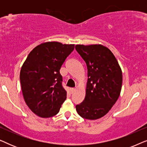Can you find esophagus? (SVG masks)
<instances>
[{
    "label": "esophagus",
    "instance_id": "34e87169",
    "mask_svg": "<svg viewBox=\"0 0 147 147\" xmlns=\"http://www.w3.org/2000/svg\"><path fill=\"white\" fill-rule=\"evenodd\" d=\"M75 90H76L75 88H71V89H70V92H71V94L74 93V92L75 91Z\"/></svg>",
    "mask_w": 147,
    "mask_h": 147
}]
</instances>
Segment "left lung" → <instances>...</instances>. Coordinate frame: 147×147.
I'll return each mask as SVG.
<instances>
[{"mask_svg": "<svg viewBox=\"0 0 147 147\" xmlns=\"http://www.w3.org/2000/svg\"><path fill=\"white\" fill-rule=\"evenodd\" d=\"M76 49L86 62L88 82L86 96L76 111L81 117L96 120L105 116L119 97L122 74L112 51L102 45H76Z\"/></svg>", "mask_w": 147, "mask_h": 147, "instance_id": "8db88e82", "label": "left lung"}]
</instances>
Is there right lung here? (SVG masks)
<instances>
[{"label": "right lung", "mask_w": 147, "mask_h": 147, "mask_svg": "<svg viewBox=\"0 0 147 147\" xmlns=\"http://www.w3.org/2000/svg\"><path fill=\"white\" fill-rule=\"evenodd\" d=\"M74 47V44L56 41L41 43L30 52L22 65L20 81L24 100L39 117L56 115L66 100L59 70Z\"/></svg>", "instance_id": "1"}]
</instances>
